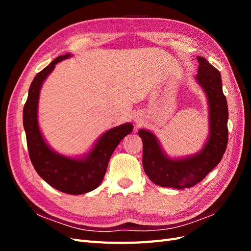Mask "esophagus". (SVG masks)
<instances>
[{
    "instance_id": "34e87169",
    "label": "esophagus",
    "mask_w": 251,
    "mask_h": 251,
    "mask_svg": "<svg viewBox=\"0 0 251 251\" xmlns=\"http://www.w3.org/2000/svg\"><path fill=\"white\" fill-rule=\"evenodd\" d=\"M138 123H139V121H137V124H138Z\"/></svg>"
}]
</instances>
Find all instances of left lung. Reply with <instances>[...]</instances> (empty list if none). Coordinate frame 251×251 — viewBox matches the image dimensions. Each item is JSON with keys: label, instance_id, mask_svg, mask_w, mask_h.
<instances>
[{"label": "left lung", "instance_id": "obj_1", "mask_svg": "<svg viewBox=\"0 0 251 251\" xmlns=\"http://www.w3.org/2000/svg\"><path fill=\"white\" fill-rule=\"evenodd\" d=\"M199 62L197 81L204 89L209 108V137L199 154L183 159L166 156L156 136L139 130L143 142L142 164L148 177L163 187L183 189L199 183L221 161L228 142V108L223 94L221 73L202 56Z\"/></svg>", "mask_w": 251, "mask_h": 251}]
</instances>
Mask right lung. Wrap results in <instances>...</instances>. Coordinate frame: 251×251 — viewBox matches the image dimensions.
<instances>
[{"label": "right lung", "instance_id": "add662e5", "mask_svg": "<svg viewBox=\"0 0 251 251\" xmlns=\"http://www.w3.org/2000/svg\"><path fill=\"white\" fill-rule=\"evenodd\" d=\"M70 56L67 53L56 57L36 74L30 85L28 98L24 105L23 124L26 132L29 157L36 173L59 192L80 195L93 191L100 185L113 151L125 136L133 131V126L125 124L107 131L98 139L93 150L81 159L59 155L48 147L37 123L40 90L55 65Z\"/></svg>", "mask_w": 251, "mask_h": 251}]
</instances>
